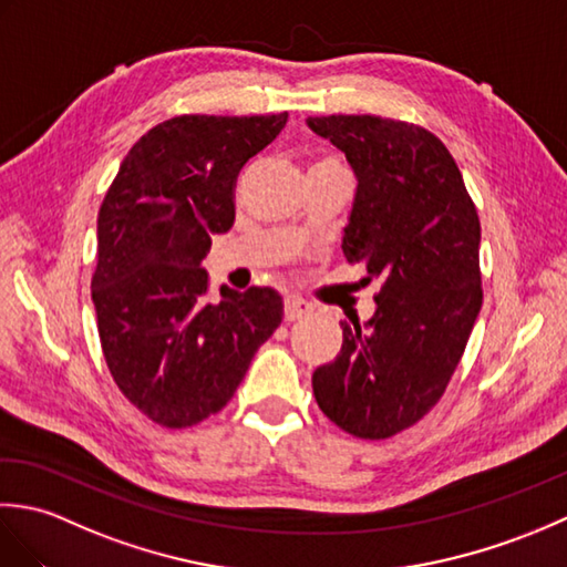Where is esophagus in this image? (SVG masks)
<instances>
[{
    "label": "esophagus",
    "mask_w": 567,
    "mask_h": 567,
    "mask_svg": "<svg viewBox=\"0 0 567 567\" xmlns=\"http://www.w3.org/2000/svg\"><path fill=\"white\" fill-rule=\"evenodd\" d=\"M311 315V305L305 302L302 297H285V319L287 321H297V319H305Z\"/></svg>",
    "instance_id": "34e87169"
}]
</instances>
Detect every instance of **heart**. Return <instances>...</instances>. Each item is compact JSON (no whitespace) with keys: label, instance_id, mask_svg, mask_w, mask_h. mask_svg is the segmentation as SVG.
I'll return each instance as SVG.
<instances>
[{"label":"heart","instance_id":"obj_1","mask_svg":"<svg viewBox=\"0 0 567 567\" xmlns=\"http://www.w3.org/2000/svg\"><path fill=\"white\" fill-rule=\"evenodd\" d=\"M319 163H336L333 158H323V161H319ZM336 165H339V163H336Z\"/></svg>","mask_w":567,"mask_h":567}]
</instances>
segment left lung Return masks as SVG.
I'll list each match as a JSON object with an SVG mask.
<instances>
[{"label":"left lung","mask_w":567,"mask_h":567,"mask_svg":"<svg viewBox=\"0 0 567 567\" xmlns=\"http://www.w3.org/2000/svg\"><path fill=\"white\" fill-rule=\"evenodd\" d=\"M358 179L343 256L380 280L375 315L341 321L343 346L311 375L336 426L390 439L441 400L483 307L480 219L453 155L426 128L380 116H309Z\"/></svg>","instance_id":"obj_1"}]
</instances>
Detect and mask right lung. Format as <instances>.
<instances>
[{"instance_id": "1", "label": "right lung", "mask_w": 567, "mask_h": 567, "mask_svg": "<svg viewBox=\"0 0 567 567\" xmlns=\"http://www.w3.org/2000/svg\"><path fill=\"white\" fill-rule=\"evenodd\" d=\"M285 114L175 116L118 165L97 216L92 302L106 365L126 400L167 429L216 414L282 321L272 287H219L202 268L234 226L236 177Z\"/></svg>"}]
</instances>
